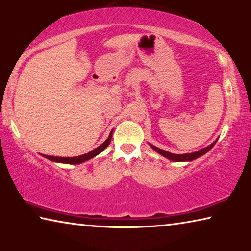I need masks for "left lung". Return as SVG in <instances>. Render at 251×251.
<instances>
[{
	"instance_id": "obj_1",
	"label": "left lung",
	"mask_w": 251,
	"mask_h": 251,
	"mask_svg": "<svg viewBox=\"0 0 251 251\" xmlns=\"http://www.w3.org/2000/svg\"><path fill=\"white\" fill-rule=\"evenodd\" d=\"M216 142H217V141H215L214 143L210 144L209 146L202 148V150H199V151H194V152H189V154H180V155L172 154V152H169V151H163V150H160V148H158V147L151 145V147L152 148V150L158 152V154H160L161 156L166 157V158H168L169 160H173V161H190V160H194V159L199 158V157L202 156V155H205L207 151H209L211 148L214 147Z\"/></svg>"
}]
</instances>
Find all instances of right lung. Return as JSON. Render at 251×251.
Returning <instances> with one entry per match:
<instances>
[{
	"mask_svg": "<svg viewBox=\"0 0 251 251\" xmlns=\"http://www.w3.org/2000/svg\"><path fill=\"white\" fill-rule=\"evenodd\" d=\"M112 135H113V130L110 131L108 138L106 139V141L103 144H101L100 146L96 147L95 150H93L92 151L87 152V154L80 155V156H77V157H55V156H49V155H43V157H45V158H48V159L52 160V161H56V163H64V164H80V163H84V161L93 158V157L97 156L100 154V152L103 151L105 148L109 145L110 139H112Z\"/></svg>",
	"mask_w": 251,
	"mask_h": 251,
	"instance_id": "obj_1",
	"label": "right lung"
}]
</instances>
